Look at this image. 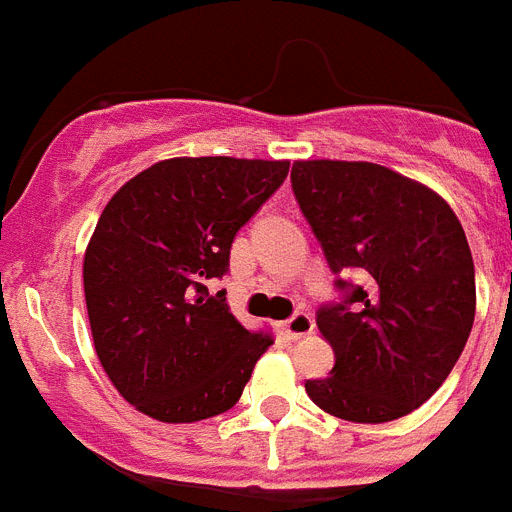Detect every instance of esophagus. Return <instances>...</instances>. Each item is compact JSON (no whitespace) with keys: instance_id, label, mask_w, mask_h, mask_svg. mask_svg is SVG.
<instances>
[{"instance_id":"1","label":"esophagus","mask_w":512,"mask_h":512,"mask_svg":"<svg viewBox=\"0 0 512 512\" xmlns=\"http://www.w3.org/2000/svg\"><path fill=\"white\" fill-rule=\"evenodd\" d=\"M282 332H285L290 340H303V337H308L314 332V319L308 314H303V311H298V314L290 316L287 322H282Z\"/></svg>"}]
</instances>
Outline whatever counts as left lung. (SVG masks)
Masks as SVG:
<instances>
[{"instance_id":"left-lung-1","label":"left lung","mask_w":512,"mask_h":512,"mask_svg":"<svg viewBox=\"0 0 512 512\" xmlns=\"http://www.w3.org/2000/svg\"><path fill=\"white\" fill-rule=\"evenodd\" d=\"M293 190L335 272L356 269L348 306L319 311L332 374L308 379L324 413L384 424L424 405L460 358L476 314L466 232L429 185L374 162L306 159Z\"/></svg>"}]
</instances>
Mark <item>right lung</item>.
<instances>
[{"instance_id": "right-lung-1", "label": "right lung", "mask_w": 512, "mask_h": 512, "mask_svg": "<svg viewBox=\"0 0 512 512\" xmlns=\"http://www.w3.org/2000/svg\"><path fill=\"white\" fill-rule=\"evenodd\" d=\"M290 162L175 156L122 185L83 256L94 348L135 411L193 424L230 411L274 342L246 329L206 282L235 232L280 188Z\"/></svg>"}]
</instances>
